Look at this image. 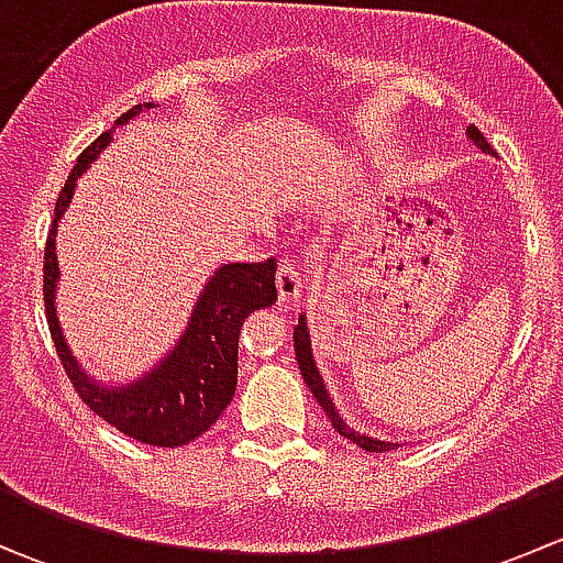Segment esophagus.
I'll use <instances>...</instances> for the list:
<instances>
[{"label":"esophagus","mask_w":563,"mask_h":563,"mask_svg":"<svg viewBox=\"0 0 563 563\" xmlns=\"http://www.w3.org/2000/svg\"><path fill=\"white\" fill-rule=\"evenodd\" d=\"M275 283H277V294H280V299H297L299 294H302V283H305L302 269H299L297 261L280 258Z\"/></svg>","instance_id":"esophagus-1"}]
</instances>
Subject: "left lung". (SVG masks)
Returning a JSON list of instances; mask_svg holds the SVG:
<instances>
[{
    "label": "left lung",
    "instance_id": "1",
    "mask_svg": "<svg viewBox=\"0 0 563 563\" xmlns=\"http://www.w3.org/2000/svg\"><path fill=\"white\" fill-rule=\"evenodd\" d=\"M468 139L474 141V144L479 146L482 152L493 155L490 144H487L485 135L479 133V128H476V124H468ZM294 351H297V362H299V371H302L305 384H308L310 391H313L318 406L323 408V413H327V417H329L332 428L338 430V433L343 435V439L354 441V444L360 446V450H365V452H389V450H395L397 444H389V441H378V439H371V435L354 433V430L345 428L343 419L338 417V411H334L332 400H329V395H327V387H323L321 376H318V371H316L313 354H310V338H308V327H305V316H299V323H294Z\"/></svg>",
    "mask_w": 563,
    "mask_h": 563
}]
</instances>
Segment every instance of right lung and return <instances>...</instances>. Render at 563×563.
Returning <instances> with one entry per match:
<instances>
[{"label": "right lung", "mask_w": 563, "mask_h": 563, "mask_svg": "<svg viewBox=\"0 0 563 563\" xmlns=\"http://www.w3.org/2000/svg\"><path fill=\"white\" fill-rule=\"evenodd\" d=\"M146 106L152 108V103ZM139 111L141 106H133L117 119V124H124ZM108 141H111V130L98 135L92 146H87L78 155L76 166L67 176L59 198H56L54 223H51L48 240H45L43 261V302L48 332L73 389L81 397V402H87L89 411H95L111 428L141 441V444L185 446L201 433H207L234 397L240 327L253 310L275 305L277 261L269 258L261 261V264L220 266L209 286L203 288L179 345L150 376L130 384V387L117 389L98 387V384L89 382L67 351L59 332V321H56L54 291L59 266H56L54 242L56 223L70 203L76 179L87 172L89 163L100 155Z\"/></svg>", "instance_id": "add662e5"}]
</instances>
